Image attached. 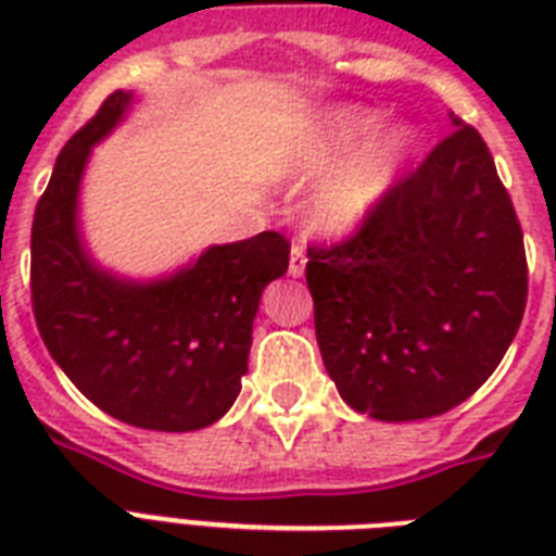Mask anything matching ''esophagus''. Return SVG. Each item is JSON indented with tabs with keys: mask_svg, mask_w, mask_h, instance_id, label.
<instances>
[{
	"mask_svg": "<svg viewBox=\"0 0 556 556\" xmlns=\"http://www.w3.org/2000/svg\"><path fill=\"white\" fill-rule=\"evenodd\" d=\"M305 270V248L303 244H294L291 248V262H288V274L291 277H303Z\"/></svg>",
	"mask_w": 556,
	"mask_h": 556,
	"instance_id": "esophagus-1",
	"label": "esophagus"
}]
</instances>
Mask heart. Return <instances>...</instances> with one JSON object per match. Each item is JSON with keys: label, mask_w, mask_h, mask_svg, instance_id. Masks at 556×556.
Here are the masks:
<instances>
[{"label": "heart", "mask_w": 556, "mask_h": 556, "mask_svg": "<svg viewBox=\"0 0 556 556\" xmlns=\"http://www.w3.org/2000/svg\"><path fill=\"white\" fill-rule=\"evenodd\" d=\"M364 106H340L314 121L288 147L282 176L303 185L326 176L312 192L308 218L323 233H349L387 201L413 155L415 129L392 124Z\"/></svg>", "instance_id": "heart-1"}]
</instances>
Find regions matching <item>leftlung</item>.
Listing matches in <instances>:
<instances>
[{
	"mask_svg": "<svg viewBox=\"0 0 556 556\" xmlns=\"http://www.w3.org/2000/svg\"><path fill=\"white\" fill-rule=\"evenodd\" d=\"M413 176L346 242L308 248L326 371L352 409L418 421L473 395L517 338L522 227L488 143L453 117Z\"/></svg>",
	"mask_w": 556,
	"mask_h": 556,
	"instance_id": "left-lung-1",
	"label": "left lung"
}]
</instances>
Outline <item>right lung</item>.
Segmentation results:
<instances>
[{
    "mask_svg": "<svg viewBox=\"0 0 556 556\" xmlns=\"http://www.w3.org/2000/svg\"><path fill=\"white\" fill-rule=\"evenodd\" d=\"M132 100L112 91L56 155L30 227V300L48 352L91 404L141 430L190 432L239 395L260 296L288 270L291 244L265 230L150 282L100 268L77 225L80 181Z\"/></svg>",
    "mask_w": 556,
    "mask_h": 556,
    "instance_id": "obj_1",
    "label": "right lung"
}]
</instances>
